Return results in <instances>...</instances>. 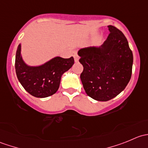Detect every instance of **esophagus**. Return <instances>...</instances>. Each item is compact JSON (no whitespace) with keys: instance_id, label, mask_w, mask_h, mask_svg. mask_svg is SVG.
<instances>
[{"instance_id":"1","label":"esophagus","mask_w":148,"mask_h":148,"mask_svg":"<svg viewBox=\"0 0 148 148\" xmlns=\"http://www.w3.org/2000/svg\"><path fill=\"white\" fill-rule=\"evenodd\" d=\"M74 61H75V62H78L79 59V57L77 54H74Z\"/></svg>"}]
</instances>
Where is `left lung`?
<instances>
[{
    "instance_id": "obj_1",
    "label": "left lung",
    "mask_w": 148,
    "mask_h": 148,
    "mask_svg": "<svg viewBox=\"0 0 148 148\" xmlns=\"http://www.w3.org/2000/svg\"><path fill=\"white\" fill-rule=\"evenodd\" d=\"M101 46L78 51L84 70L80 75L86 95L97 101L110 100L125 89L132 75L133 55L122 31L112 25Z\"/></svg>"
}]
</instances>
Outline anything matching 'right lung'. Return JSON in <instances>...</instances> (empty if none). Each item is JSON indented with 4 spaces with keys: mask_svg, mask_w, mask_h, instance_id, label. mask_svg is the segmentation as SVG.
<instances>
[{
    "mask_svg": "<svg viewBox=\"0 0 148 148\" xmlns=\"http://www.w3.org/2000/svg\"><path fill=\"white\" fill-rule=\"evenodd\" d=\"M74 63L72 56L69 59L55 56L41 65L30 66L23 59L21 44H19L15 68L18 79L25 90L35 97L44 98L57 92L62 75Z\"/></svg>",
    "mask_w": 148,
    "mask_h": 148,
    "instance_id": "obj_1",
    "label": "right lung"
}]
</instances>
